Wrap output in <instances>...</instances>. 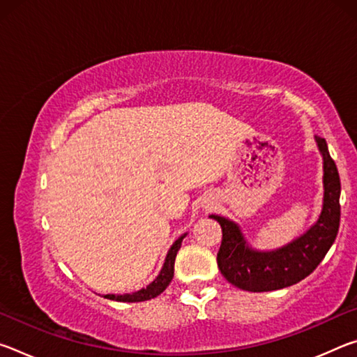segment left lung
<instances>
[{"instance_id": "1", "label": "left lung", "mask_w": 357, "mask_h": 357, "mask_svg": "<svg viewBox=\"0 0 357 357\" xmlns=\"http://www.w3.org/2000/svg\"><path fill=\"white\" fill-rule=\"evenodd\" d=\"M323 155V209L315 225L277 250L252 249L236 223L220 215H209L220 223L222 244L217 266L222 275L245 291L261 293L291 287L310 275L337 238L340 227V176L324 138L315 137Z\"/></svg>"}]
</instances>
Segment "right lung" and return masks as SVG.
Listing matches in <instances>:
<instances>
[{
  "instance_id": "right-lung-1",
  "label": "right lung",
  "mask_w": 357,
  "mask_h": 357,
  "mask_svg": "<svg viewBox=\"0 0 357 357\" xmlns=\"http://www.w3.org/2000/svg\"><path fill=\"white\" fill-rule=\"evenodd\" d=\"M185 238V234H183L179 239L174 241V244L172 245V249L168 250L165 263L162 266L160 274L155 277V280L153 283H149L146 288H142L140 291H135L132 294H105L107 299L112 301H119V302H142V301H148L153 299L155 296H159L160 293L165 291V288L170 285V282L173 279L174 274V258H176V253L181 249V243Z\"/></svg>"
}]
</instances>
